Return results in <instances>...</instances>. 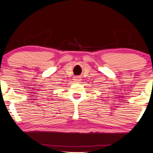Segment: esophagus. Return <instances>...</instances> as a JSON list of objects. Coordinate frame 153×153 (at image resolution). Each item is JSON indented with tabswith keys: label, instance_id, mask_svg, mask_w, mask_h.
<instances>
[{
	"label": "esophagus",
	"instance_id": "esophagus-1",
	"mask_svg": "<svg viewBox=\"0 0 153 153\" xmlns=\"http://www.w3.org/2000/svg\"><path fill=\"white\" fill-rule=\"evenodd\" d=\"M73 80H74V81H75V82H80L81 79L80 78V77L75 76V77H74V79H73Z\"/></svg>",
	"mask_w": 153,
	"mask_h": 153
}]
</instances>
